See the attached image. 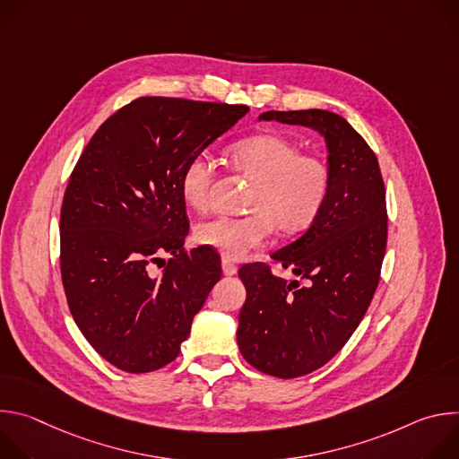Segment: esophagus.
<instances>
[{
  "instance_id": "esophagus-1",
  "label": "esophagus",
  "mask_w": 459,
  "mask_h": 459,
  "mask_svg": "<svg viewBox=\"0 0 459 459\" xmlns=\"http://www.w3.org/2000/svg\"><path fill=\"white\" fill-rule=\"evenodd\" d=\"M221 269H223V274L225 276H234L238 273V267L234 264H230L229 259H223L221 261Z\"/></svg>"
}]
</instances>
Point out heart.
<instances>
[{
	"label": "heart",
	"instance_id": "b5f03b06",
	"mask_svg": "<svg viewBox=\"0 0 459 459\" xmlns=\"http://www.w3.org/2000/svg\"><path fill=\"white\" fill-rule=\"evenodd\" d=\"M230 163L254 181L245 218L216 216L195 227V241L227 259H243L264 247L274 230L296 234L308 229L323 211L331 192V169L319 156L299 154L296 143L280 134H255L234 143ZM216 179V163L209 154L186 161L179 186L195 211H205Z\"/></svg>",
	"mask_w": 459,
	"mask_h": 459
}]
</instances>
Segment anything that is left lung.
<instances>
[{
	"label": "left lung",
	"instance_id": "left-lung-1",
	"mask_svg": "<svg viewBox=\"0 0 459 459\" xmlns=\"http://www.w3.org/2000/svg\"><path fill=\"white\" fill-rule=\"evenodd\" d=\"M259 121L308 126L329 152L331 192L323 211L296 241L271 255L307 283L285 281L264 264L239 269L247 299L238 347L257 370L289 379L331 361L372 301L386 247L385 185L376 154L340 114L271 110Z\"/></svg>",
	"mask_w": 459,
	"mask_h": 459
}]
</instances>
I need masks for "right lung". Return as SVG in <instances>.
<instances>
[{"label":"right lung","mask_w":459,"mask_h":459,"mask_svg":"<svg viewBox=\"0 0 459 459\" xmlns=\"http://www.w3.org/2000/svg\"><path fill=\"white\" fill-rule=\"evenodd\" d=\"M247 105L140 98L112 114L85 147L65 190L61 280L82 334L114 367L142 374L179 354L194 316L221 278L209 247L183 250L186 161ZM163 253L173 257L156 275Z\"/></svg>","instance_id":"obj_1"}]
</instances>
